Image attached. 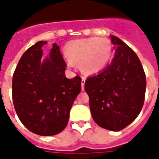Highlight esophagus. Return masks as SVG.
Returning a JSON list of instances; mask_svg holds the SVG:
<instances>
[{"mask_svg": "<svg viewBox=\"0 0 159 159\" xmlns=\"http://www.w3.org/2000/svg\"><path fill=\"white\" fill-rule=\"evenodd\" d=\"M81 84H82V89H84V84H85V77H82V83H81Z\"/></svg>", "mask_w": 159, "mask_h": 159, "instance_id": "obj_1", "label": "esophagus"}]
</instances>
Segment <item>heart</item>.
Wrapping results in <instances>:
<instances>
[{"label":"heart","instance_id":"b5f03b06","mask_svg":"<svg viewBox=\"0 0 159 159\" xmlns=\"http://www.w3.org/2000/svg\"><path fill=\"white\" fill-rule=\"evenodd\" d=\"M67 63L78 64L80 70L86 75L102 71L112 59L111 42L106 38L89 37L69 42L66 48Z\"/></svg>","mask_w":159,"mask_h":159}]
</instances>
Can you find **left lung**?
Instances as JSON below:
<instances>
[{"label":"left lung","mask_w":159,"mask_h":159,"mask_svg":"<svg viewBox=\"0 0 159 159\" xmlns=\"http://www.w3.org/2000/svg\"><path fill=\"white\" fill-rule=\"evenodd\" d=\"M115 53L111 65L88 77L85 91L94 122L106 129L119 131L135 119L143 107L147 80L140 59L129 47L111 36Z\"/></svg>","instance_id":"obj_1"}]
</instances>
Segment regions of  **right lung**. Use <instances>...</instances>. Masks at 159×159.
Returning a JSON list of instances; mask_svg holds the SVG:
<instances>
[{
  "label": "right lung",
  "instance_id": "add662e5",
  "mask_svg": "<svg viewBox=\"0 0 159 159\" xmlns=\"http://www.w3.org/2000/svg\"><path fill=\"white\" fill-rule=\"evenodd\" d=\"M46 43L36 42L19 59L12 76V95L21 123L32 133L48 136L67 126L82 78H66V63L56 43L48 58L41 63L42 47Z\"/></svg>",
  "mask_w": 159,
  "mask_h": 159
}]
</instances>
